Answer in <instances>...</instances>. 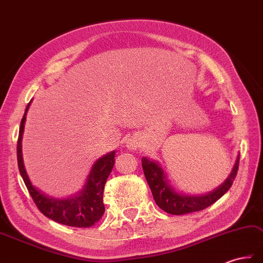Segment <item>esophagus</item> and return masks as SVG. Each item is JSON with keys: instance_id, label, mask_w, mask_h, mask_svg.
<instances>
[{"instance_id": "34e87169", "label": "esophagus", "mask_w": 263, "mask_h": 263, "mask_svg": "<svg viewBox=\"0 0 263 263\" xmlns=\"http://www.w3.org/2000/svg\"><path fill=\"white\" fill-rule=\"evenodd\" d=\"M141 144H142L141 138H139L137 135L129 136V137L126 139V142H125L126 147L129 149V151H133V152H135L139 147H141Z\"/></svg>"}]
</instances>
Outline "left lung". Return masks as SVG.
<instances>
[{
  "instance_id": "left-lung-1",
  "label": "left lung",
  "mask_w": 263,
  "mask_h": 263,
  "mask_svg": "<svg viewBox=\"0 0 263 263\" xmlns=\"http://www.w3.org/2000/svg\"><path fill=\"white\" fill-rule=\"evenodd\" d=\"M238 162H240V154H237L234 166L224 182L205 195H188L177 190L168 180L164 167L160 164V162L144 156L142 159V166L156 205L171 215H184L202 211L223 197L235 180Z\"/></svg>"
}]
</instances>
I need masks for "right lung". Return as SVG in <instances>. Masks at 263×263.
<instances>
[{
	"label": "right lung",
	"mask_w": 263,
	"mask_h": 263,
	"mask_svg": "<svg viewBox=\"0 0 263 263\" xmlns=\"http://www.w3.org/2000/svg\"><path fill=\"white\" fill-rule=\"evenodd\" d=\"M31 101L28 103L25 115L22 117L19 138H17L16 155L17 165L25 184L32 197L39 211L46 217L57 223L73 227H90L95 225L104 214L103 189L107 179L115 164L116 151L101 156L92 165L83 188L77 194L67 198H54L46 195L37 186H34L29 178L22 156V135L25 130L28 109Z\"/></svg>",
	"instance_id": "add662e5"
}]
</instances>
